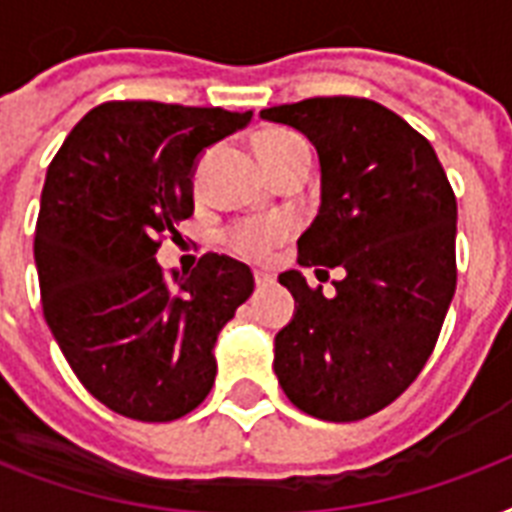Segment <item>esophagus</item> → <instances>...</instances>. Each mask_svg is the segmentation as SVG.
Masks as SVG:
<instances>
[{
	"instance_id": "obj_1",
	"label": "esophagus",
	"mask_w": 512,
	"mask_h": 512,
	"mask_svg": "<svg viewBox=\"0 0 512 512\" xmlns=\"http://www.w3.org/2000/svg\"><path fill=\"white\" fill-rule=\"evenodd\" d=\"M273 281H276V276H273V273H268V271H255V284H257V289L273 287Z\"/></svg>"
}]
</instances>
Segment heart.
I'll return each mask as SVG.
<instances>
[{"mask_svg": "<svg viewBox=\"0 0 512 512\" xmlns=\"http://www.w3.org/2000/svg\"><path fill=\"white\" fill-rule=\"evenodd\" d=\"M300 146H305V140L289 130H268L255 140V151L268 175ZM289 236H292V220L287 217H252V220L231 225L223 233V241L233 255L244 260H268L273 249L284 244Z\"/></svg>", "mask_w": 512, "mask_h": 512, "instance_id": "b5f03b06", "label": "heart"}]
</instances>
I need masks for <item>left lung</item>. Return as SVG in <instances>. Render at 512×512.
Instances as JSON below:
<instances>
[{"instance_id":"left-lung-1","label":"left lung","mask_w":512,"mask_h":512,"mask_svg":"<svg viewBox=\"0 0 512 512\" xmlns=\"http://www.w3.org/2000/svg\"><path fill=\"white\" fill-rule=\"evenodd\" d=\"M311 140L321 207L297 263L342 268L335 297L300 271L279 281L295 319L276 335L273 369L311 417L356 422L404 393L430 358L457 287V199L436 151L366 98H308L260 111Z\"/></svg>"}]
</instances>
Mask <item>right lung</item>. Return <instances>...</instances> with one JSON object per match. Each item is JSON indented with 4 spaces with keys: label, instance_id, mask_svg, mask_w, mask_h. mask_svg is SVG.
Segmentation results:
<instances>
[{
    "label": "right lung",
    "instance_id": "obj_1",
    "mask_svg": "<svg viewBox=\"0 0 512 512\" xmlns=\"http://www.w3.org/2000/svg\"><path fill=\"white\" fill-rule=\"evenodd\" d=\"M252 111L111 100L47 167L34 233L52 337L100 404L140 422L193 412L215 385L217 332L255 289L249 265L207 252L172 276L156 249L193 215V164Z\"/></svg>",
    "mask_w": 512,
    "mask_h": 512
}]
</instances>
